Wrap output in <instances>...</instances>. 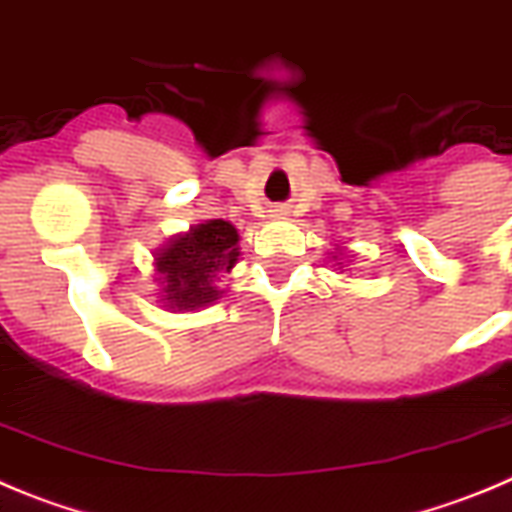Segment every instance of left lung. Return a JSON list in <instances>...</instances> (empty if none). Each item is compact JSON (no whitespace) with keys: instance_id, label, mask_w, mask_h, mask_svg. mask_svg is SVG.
Masks as SVG:
<instances>
[{"instance_id":"1","label":"left lung","mask_w":512,"mask_h":512,"mask_svg":"<svg viewBox=\"0 0 512 512\" xmlns=\"http://www.w3.org/2000/svg\"><path fill=\"white\" fill-rule=\"evenodd\" d=\"M339 265H342V262H339Z\"/></svg>"}]
</instances>
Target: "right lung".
Segmentation results:
<instances>
[{
    "label": "right lung",
    "instance_id": "add662e5",
    "mask_svg": "<svg viewBox=\"0 0 512 512\" xmlns=\"http://www.w3.org/2000/svg\"><path fill=\"white\" fill-rule=\"evenodd\" d=\"M239 234L224 219L191 227L173 237L155 252V273L160 285V303L165 308L193 311L222 296L214 280L229 273L239 260Z\"/></svg>",
    "mask_w": 512,
    "mask_h": 512
}]
</instances>
